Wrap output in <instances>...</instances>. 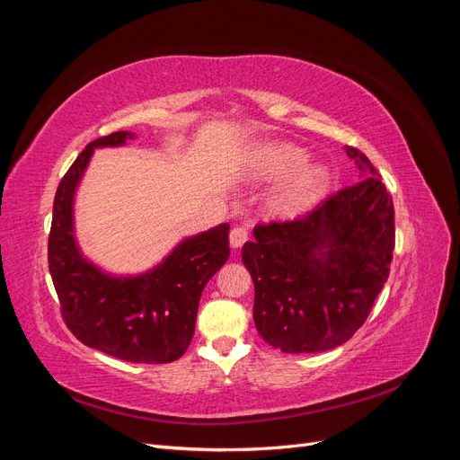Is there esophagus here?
<instances>
[{
  "mask_svg": "<svg viewBox=\"0 0 460 460\" xmlns=\"http://www.w3.org/2000/svg\"><path fill=\"white\" fill-rule=\"evenodd\" d=\"M247 240H249V234H247L245 228H242V226L232 228V232H230V245H232L234 249L242 247Z\"/></svg>",
  "mask_w": 460,
  "mask_h": 460,
  "instance_id": "1",
  "label": "esophagus"
}]
</instances>
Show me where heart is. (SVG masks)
Instances as JSON below:
<instances>
[{
	"mask_svg": "<svg viewBox=\"0 0 460 460\" xmlns=\"http://www.w3.org/2000/svg\"><path fill=\"white\" fill-rule=\"evenodd\" d=\"M309 153L294 144L264 146L252 164V178L274 182L267 201L269 213L276 218H294L311 207L330 186L332 172L323 163H307Z\"/></svg>",
	"mask_w": 460,
	"mask_h": 460,
	"instance_id": "heart-1",
	"label": "heart"
}]
</instances>
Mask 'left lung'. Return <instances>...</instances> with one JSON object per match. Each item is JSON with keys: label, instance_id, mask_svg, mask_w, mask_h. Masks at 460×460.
<instances>
[{"label": "left lung", "instance_id": "8db88e82", "mask_svg": "<svg viewBox=\"0 0 460 460\" xmlns=\"http://www.w3.org/2000/svg\"><path fill=\"white\" fill-rule=\"evenodd\" d=\"M360 180L313 213L255 226L242 261L255 284L261 338L284 353H320L365 324L395 247L394 201L365 153L345 147Z\"/></svg>", "mask_w": 460, "mask_h": 460}]
</instances>
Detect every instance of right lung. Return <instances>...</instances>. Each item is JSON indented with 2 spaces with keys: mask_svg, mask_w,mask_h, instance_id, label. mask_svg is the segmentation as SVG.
Returning a JSON list of instances; mask_svg holds the SVG:
<instances>
[{
  "mask_svg": "<svg viewBox=\"0 0 460 460\" xmlns=\"http://www.w3.org/2000/svg\"><path fill=\"white\" fill-rule=\"evenodd\" d=\"M132 132L90 142L59 182L48 243L49 274L65 324L76 340L128 363L164 365L180 358L193 338L201 291L230 257V225L188 235L155 267L111 274L80 252L75 198L95 149L120 147Z\"/></svg>",
  "mask_w": 460,
  "mask_h": 460,
  "instance_id": "right-lung-1",
  "label": "right lung"
}]
</instances>
